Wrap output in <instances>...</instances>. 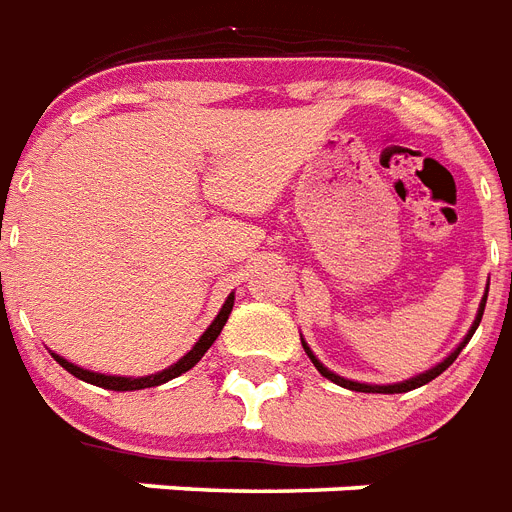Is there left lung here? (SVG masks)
<instances>
[{
	"label": "left lung",
	"mask_w": 512,
	"mask_h": 512,
	"mask_svg": "<svg viewBox=\"0 0 512 512\" xmlns=\"http://www.w3.org/2000/svg\"><path fill=\"white\" fill-rule=\"evenodd\" d=\"M486 295H489V287H486L484 297H481V305H478L476 321H473V324H470L468 335L462 337V342H460V345H457V348H454L452 353H449V356L444 358V361H438L436 366H430V369H425V372L414 374V377H409V380H404V382H393V385H369V382H358V380H348V377H340V374H335V372H332V369H327V366L321 364L319 358H316V353H313V350L308 348V342H305L303 337H300V340H303V348H305V353H308V358H311V361H313V366H316V369H319V372H321V377H327V380H332V382H335V385H340V388L358 390V393H406V390L422 388V385H425V382L436 380L438 374H441V372H446V369H449V366L454 364V358L460 356V350L465 348V345H468V342H470V337L476 335L478 324H481V316H484V308H486Z\"/></svg>",
	"instance_id": "obj_1"
}]
</instances>
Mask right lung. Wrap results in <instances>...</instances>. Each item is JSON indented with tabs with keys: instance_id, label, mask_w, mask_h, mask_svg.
I'll list each match as a JSON object with an SVG mask.
<instances>
[{
	"instance_id": "obj_1",
	"label": "right lung",
	"mask_w": 512,
	"mask_h": 512,
	"mask_svg": "<svg viewBox=\"0 0 512 512\" xmlns=\"http://www.w3.org/2000/svg\"><path fill=\"white\" fill-rule=\"evenodd\" d=\"M233 311V292L228 297H225L223 308H220V313L215 316V321L209 324L207 329H204V335L196 340V345H193L188 353H185L183 358H177L175 364L167 366V369H162V372L156 374H146V377H122V374H100V372H90V369H82V366L71 364L68 358L58 356V353H52V358L58 361L66 372H71L74 377H79V380L90 382V385H98V388H106V390H143V388H154V385H164V382L175 380V377H180L183 372H188V369H193V366L199 364L201 356L207 353L209 348H212V342L217 340V335L223 332L225 321H228V316H231Z\"/></svg>"
}]
</instances>
